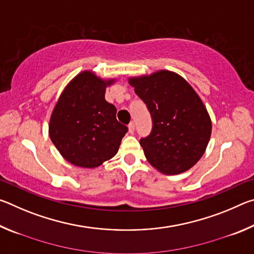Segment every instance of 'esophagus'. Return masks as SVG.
<instances>
[{"label":"esophagus","mask_w":254,"mask_h":254,"mask_svg":"<svg viewBox=\"0 0 254 254\" xmlns=\"http://www.w3.org/2000/svg\"><path fill=\"white\" fill-rule=\"evenodd\" d=\"M128 132H130V134H133V133H134V123L133 122L128 124Z\"/></svg>","instance_id":"esophagus-1"}]
</instances>
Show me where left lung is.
I'll return each mask as SVG.
<instances>
[{
	"mask_svg": "<svg viewBox=\"0 0 254 254\" xmlns=\"http://www.w3.org/2000/svg\"><path fill=\"white\" fill-rule=\"evenodd\" d=\"M128 84L152 117V131L140 140L154 169L178 175L203 157L212 134V120L201 98L177 72L161 69L128 77Z\"/></svg>",
	"mask_w": 254,
	"mask_h": 254,
	"instance_id": "8db88e82",
	"label": "left lung"
}]
</instances>
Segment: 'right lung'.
I'll list each match as a JSON object with an SVG mask.
<instances>
[{"mask_svg": "<svg viewBox=\"0 0 254 254\" xmlns=\"http://www.w3.org/2000/svg\"><path fill=\"white\" fill-rule=\"evenodd\" d=\"M117 78H102L92 70L77 74L56 102L49 136L71 165L94 169L118 153L127 127L117 120V107L105 92Z\"/></svg>", "mask_w": 254, "mask_h": 254, "instance_id": "add662e5", "label": "right lung"}]
</instances>
